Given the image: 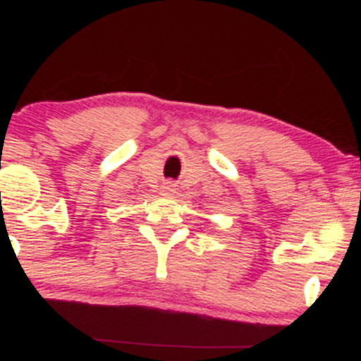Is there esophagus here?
<instances>
[{
    "instance_id": "34e87169",
    "label": "esophagus",
    "mask_w": 361,
    "mask_h": 361,
    "mask_svg": "<svg viewBox=\"0 0 361 361\" xmlns=\"http://www.w3.org/2000/svg\"><path fill=\"white\" fill-rule=\"evenodd\" d=\"M161 188H163L164 195H173V193H175V190H176V185L173 183V181H166V183L161 186Z\"/></svg>"
}]
</instances>
